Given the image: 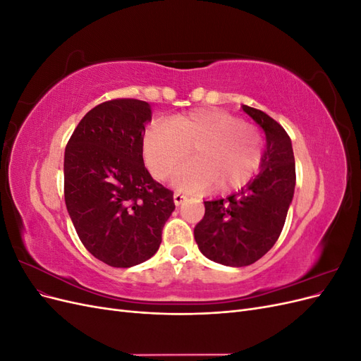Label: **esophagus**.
Masks as SVG:
<instances>
[{
  "instance_id": "obj_1",
  "label": "esophagus",
  "mask_w": 361,
  "mask_h": 361,
  "mask_svg": "<svg viewBox=\"0 0 361 361\" xmlns=\"http://www.w3.org/2000/svg\"><path fill=\"white\" fill-rule=\"evenodd\" d=\"M173 200H174V204L180 206L183 203V200H185V195H182L180 192H174L173 194Z\"/></svg>"
}]
</instances>
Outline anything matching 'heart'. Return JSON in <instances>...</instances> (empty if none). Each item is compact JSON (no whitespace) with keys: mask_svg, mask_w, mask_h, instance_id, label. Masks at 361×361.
<instances>
[{"mask_svg":"<svg viewBox=\"0 0 361 361\" xmlns=\"http://www.w3.org/2000/svg\"><path fill=\"white\" fill-rule=\"evenodd\" d=\"M192 152L194 161L173 174L182 191L207 192L244 187L262 164L260 135L255 126L218 108L195 110L152 123L143 137V158L157 179H166Z\"/></svg>","mask_w":361,"mask_h":361,"instance_id":"b5f03b06","label":"heart"}]
</instances>
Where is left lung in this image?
<instances>
[{"instance_id": "1", "label": "left lung", "mask_w": 361, "mask_h": 361, "mask_svg": "<svg viewBox=\"0 0 361 361\" xmlns=\"http://www.w3.org/2000/svg\"><path fill=\"white\" fill-rule=\"evenodd\" d=\"M264 129L267 149L260 171L226 199L204 202L194 227L202 253L226 267H247L267 255L279 239L295 191V158L288 133L267 113L243 105Z\"/></svg>"}]
</instances>
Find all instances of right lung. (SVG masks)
<instances>
[{
  "instance_id": "1",
  "label": "right lung",
  "mask_w": 361,
  "mask_h": 361,
  "mask_svg": "<svg viewBox=\"0 0 361 361\" xmlns=\"http://www.w3.org/2000/svg\"><path fill=\"white\" fill-rule=\"evenodd\" d=\"M150 105L113 99L87 113L64 150V202L90 253L114 268L154 256L174 211L173 191L150 176L143 161Z\"/></svg>"
}]
</instances>
